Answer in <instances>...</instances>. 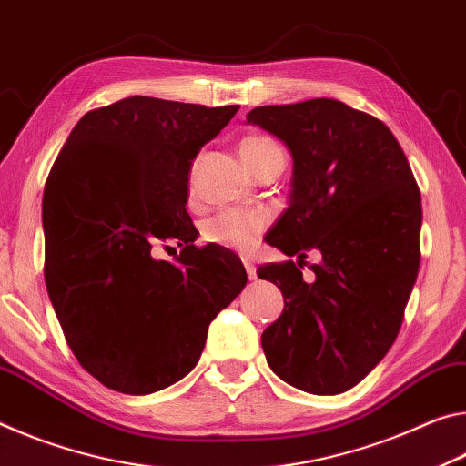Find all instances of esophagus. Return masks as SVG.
<instances>
[{"label":"esophagus","instance_id":"1","mask_svg":"<svg viewBox=\"0 0 466 466\" xmlns=\"http://www.w3.org/2000/svg\"><path fill=\"white\" fill-rule=\"evenodd\" d=\"M243 266H246L249 280H254V279H256V266H254V262H251L249 258H243Z\"/></svg>","mask_w":466,"mask_h":466}]
</instances>
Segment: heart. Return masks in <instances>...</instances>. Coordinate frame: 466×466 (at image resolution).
I'll list each match as a JSON object with an SVG mask.
<instances>
[{"label": "heart", "instance_id": "1", "mask_svg": "<svg viewBox=\"0 0 466 466\" xmlns=\"http://www.w3.org/2000/svg\"><path fill=\"white\" fill-rule=\"evenodd\" d=\"M279 150L268 136L262 134H249L239 142V155L246 163L248 169H251L258 161L268 157L270 152ZM268 217L260 210H223L218 215L210 217L204 223L202 235L206 241L217 243L235 251H248L256 246L260 239Z\"/></svg>", "mask_w": 466, "mask_h": 466}]
</instances>
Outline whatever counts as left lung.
Instances as JSON below:
<instances>
[{
  "label": "left lung",
  "mask_w": 466,
  "mask_h": 466,
  "mask_svg": "<svg viewBox=\"0 0 466 466\" xmlns=\"http://www.w3.org/2000/svg\"><path fill=\"white\" fill-rule=\"evenodd\" d=\"M248 124L293 157L289 206L268 243L297 264L258 268L285 297L262 332L266 361L303 392L340 394L399 337L421 258V194L390 129L334 98L256 106ZM311 248L323 260L308 284L300 268Z\"/></svg>",
  "instance_id": "left-lung-1"
}]
</instances>
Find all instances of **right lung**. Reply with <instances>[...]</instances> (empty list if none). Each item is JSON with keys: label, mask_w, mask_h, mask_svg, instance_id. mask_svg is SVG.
Returning <instances> with one entry per match:
<instances>
[{"label": "right lung", "mask_w": 466, "mask_h": 466, "mask_svg": "<svg viewBox=\"0 0 466 466\" xmlns=\"http://www.w3.org/2000/svg\"><path fill=\"white\" fill-rule=\"evenodd\" d=\"M239 105L129 96L88 111L43 196L45 283L67 345L98 382L150 394L200 360L212 319L248 283L220 246L196 248L189 167ZM157 242H177L175 263Z\"/></svg>", "instance_id": "add662e5"}]
</instances>
